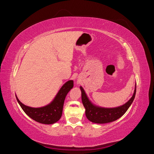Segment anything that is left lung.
Instances as JSON below:
<instances>
[{"instance_id":"1","label":"left lung","mask_w":154,"mask_h":154,"mask_svg":"<svg viewBox=\"0 0 154 154\" xmlns=\"http://www.w3.org/2000/svg\"><path fill=\"white\" fill-rule=\"evenodd\" d=\"M132 97L127 103L122 106L116 108H103L93 104L88 98L85 91L80 87L82 91V100L83 106L85 108V115L90 122L95 123H107L117 120L127 112L132 103L136 92V84Z\"/></svg>"}]
</instances>
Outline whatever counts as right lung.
<instances>
[{"mask_svg": "<svg viewBox=\"0 0 154 154\" xmlns=\"http://www.w3.org/2000/svg\"><path fill=\"white\" fill-rule=\"evenodd\" d=\"M73 85L72 80L67 82L60 88L51 103L40 108L26 106L21 103L17 96L16 98L22 110L31 119L42 124H53L62 117L65 98Z\"/></svg>", "mask_w": 154, "mask_h": 154, "instance_id": "add662e5", "label": "right lung"}]
</instances>
